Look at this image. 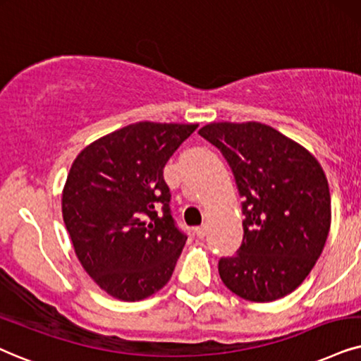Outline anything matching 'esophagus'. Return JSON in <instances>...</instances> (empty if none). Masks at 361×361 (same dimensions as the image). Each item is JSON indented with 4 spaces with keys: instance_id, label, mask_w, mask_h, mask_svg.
<instances>
[{
    "instance_id": "esophagus-1",
    "label": "esophagus",
    "mask_w": 361,
    "mask_h": 361,
    "mask_svg": "<svg viewBox=\"0 0 361 361\" xmlns=\"http://www.w3.org/2000/svg\"><path fill=\"white\" fill-rule=\"evenodd\" d=\"M195 233H196V236H198V238H204V236H207V233H208V226L204 225V223H203V225L196 226Z\"/></svg>"
}]
</instances>
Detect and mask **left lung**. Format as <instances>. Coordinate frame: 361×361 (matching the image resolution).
<instances>
[{"instance_id": "left-lung-1", "label": "left lung", "mask_w": 361, "mask_h": 361, "mask_svg": "<svg viewBox=\"0 0 361 361\" xmlns=\"http://www.w3.org/2000/svg\"><path fill=\"white\" fill-rule=\"evenodd\" d=\"M198 133L223 153L243 198V241L218 262L221 281L248 302L283 298L302 285L325 246V171L307 148L263 123H209Z\"/></svg>"}]
</instances>
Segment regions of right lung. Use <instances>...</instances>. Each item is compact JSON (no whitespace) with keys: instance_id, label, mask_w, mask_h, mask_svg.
<instances>
[{"instance_id":"1","label":"right lung","mask_w":361,"mask_h":361,"mask_svg":"<svg viewBox=\"0 0 361 361\" xmlns=\"http://www.w3.org/2000/svg\"><path fill=\"white\" fill-rule=\"evenodd\" d=\"M196 128L133 123L73 161L63 220L81 267L113 298L138 302L170 281L188 236L171 216L163 168Z\"/></svg>"}]
</instances>
